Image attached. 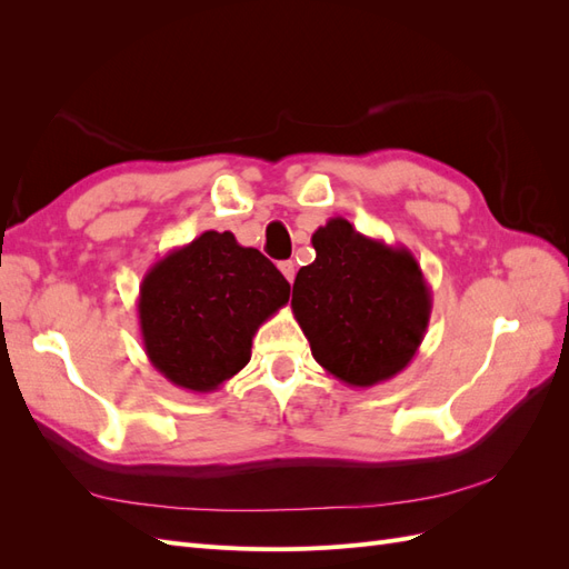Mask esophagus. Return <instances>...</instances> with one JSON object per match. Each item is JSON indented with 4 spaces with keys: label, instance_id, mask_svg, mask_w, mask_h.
Segmentation results:
<instances>
[{
    "label": "esophagus",
    "instance_id": "obj_1",
    "mask_svg": "<svg viewBox=\"0 0 569 569\" xmlns=\"http://www.w3.org/2000/svg\"><path fill=\"white\" fill-rule=\"evenodd\" d=\"M280 272L284 274L289 284L295 282V278H297V266H295V261H282V263H280Z\"/></svg>",
    "mask_w": 569,
    "mask_h": 569
}]
</instances>
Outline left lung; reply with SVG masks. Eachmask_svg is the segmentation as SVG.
<instances>
[{"mask_svg":"<svg viewBox=\"0 0 569 569\" xmlns=\"http://www.w3.org/2000/svg\"><path fill=\"white\" fill-rule=\"evenodd\" d=\"M316 261L297 272L291 311L313 358L339 382L368 389L408 368L432 316V289L406 247L330 218L311 237Z\"/></svg>","mask_w":569,"mask_h":569,"instance_id":"left-lung-1","label":"left lung"}]
</instances>
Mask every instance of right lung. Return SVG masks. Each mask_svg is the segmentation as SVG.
<instances>
[{"label":"right lung","instance_id":"right-lung-1","mask_svg":"<svg viewBox=\"0 0 569 569\" xmlns=\"http://www.w3.org/2000/svg\"><path fill=\"white\" fill-rule=\"evenodd\" d=\"M287 301L289 282L261 251L209 230L147 270L137 297L144 353L176 387L216 391L249 363L258 327Z\"/></svg>","mask_w":569,"mask_h":569}]
</instances>
